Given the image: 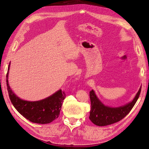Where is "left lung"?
I'll use <instances>...</instances> for the list:
<instances>
[{
  "instance_id": "left-lung-1",
  "label": "left lung",
  "mask_w": 149,
  "mask_h": 149,
  "mask_svg": "<svg viewBox=\"0 0 149 149\" xmlns=\"http://www.w3.org/2000/svg\"><path fill=\"white\" fill-rule=\"evenodd\" d=\"M141 87L132 102L122 107L111 108L104 106L96 96L95 91L89 92L91 100V110L89 119L94 124L98 126H105L116 123L122 120L129 114L131 110L139 97Z\"/></svg>"
}]
</instances>
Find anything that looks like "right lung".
<instances>
[{"label": "right lung", "mask_w": 149, "mask_h": 149, "mask_svg": "<svg viewBox=\"0 0 149 149\" xmlns=\"http://www.w3.org/2000/svg\"><path fill=\"white\" fill-rule=\"evenodd\" d=\"M10 62L8 65V69ZM8 71L6 74L7 90L10 101L20 114L30 122L46 124L58 118L65 93L62 90L58 91L50 97L39 101H27L19 99L14 94L8 84Z\"/></svg>", "instance_id": "add662e5"}]
</instances>
